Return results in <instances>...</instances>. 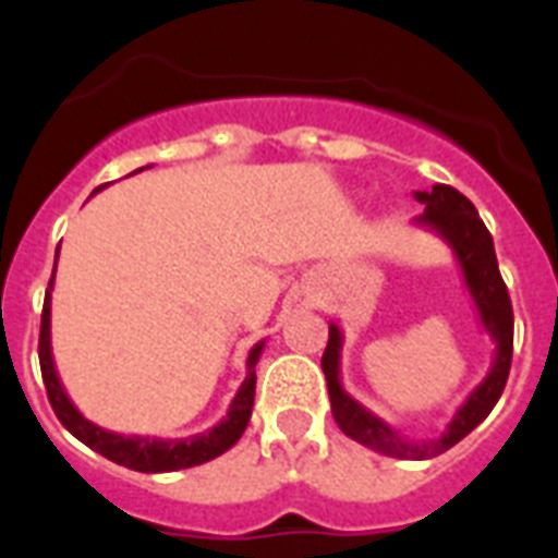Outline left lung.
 <instances>
[{"instance_id": "left-lung-1", "label": "left lung", "mask_w": 558, "mask_h": 558, "mask_svg": "<svg viewBox=\"0 0 558 558\" xmlns=\"http://www.w3.org/2000/svg\"><path fill=\"white\" fill-rule=\"evenodd\" d=\"M416 202H423L425 210L414 219L416 226L428 228L437 236H442L449 248L458 257V266L463 271L466 289L475 301L477 318L495 341L493 367L466 397V402L451 416L446 432L432 440H408L405 434L390 428L385 420L371 414L362 402L350 397L341 388V336L339 324L330 322V341L322 356L324 376H327V390H330L332 416L350 440L362 442L367 449L388 454L399 460H428L449 451L454 442H460L472 428L484 423L495 402L501 399L507 376H510L512 362V304L507 283L498 271V257H495L493 234L486 231L484 219L477 217L475 205L460 191L449 185H434L432 191H416Z\"/></svg>"}]
</instances>
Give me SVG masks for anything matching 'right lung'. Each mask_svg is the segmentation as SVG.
<instances>
[{
    "instance_id": "right-lung-1",
    "label": "right lung",
    "mask_w": 558,
    "mask_h": 558,
    "mask_svg": "<svg viewBox=\"0 0 558 558\" xmlns=\"http://www.w3.org/2000/svg\"><path fill=\"white\" fill-rule=\"evenodd\" d=\"M144 170V168H142ZM51 287H54V275L48 280L46 304H43V324H39V367H43V381H46L48 402L54 408L57 420L69 428L81 442H86L92 451H98L107 460L118 466L135 469V472H177V469H191L199 463L219 458L228 451L240 437H243L248 416L254 405V385H257V373L254 365L263 353V344H254L248 353V373H245L243 385L236 390L234 402L228 408V414L219 420L214 428L191 437H179V440H161V437H138V434H116L100 428L92 420L74 408L69 393L63 390V381L57 376L54 356H51Z\"/></svg>"
}]
</instances>
